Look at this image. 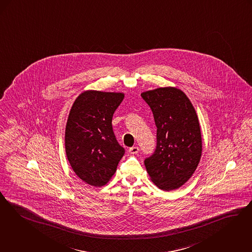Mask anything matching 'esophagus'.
Listing matches in <instances>:
<instances>
[{
  "label": "esophagus",
  "instance_id": "esophagus-1",
  "mask_svg": "<svg viewBox=\"0 0 252 252\" xmlns=\"http://www.w3.org/2000/svg\"><path fill=\"white\" fill-rule=\"evenodd\" d=\"M140 151V149H139V147H137V146H133V147H131L128 149V152H129V154H132V155H136V154H138Z\"/></svg>",
  "mask_w": 252,
  "mask_h": 252
}]
</instances>
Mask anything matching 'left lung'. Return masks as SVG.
I'll use <instances>...</instances> for the list:
<instances>
[{
  "label": "left lung",
  "mask_w": 252,
  "mask_h": 252,
  "mask_svg": "<svg viewBox=\"0 0 252 252\" xmlns=\"http://www.w3.org/2000/svg\"><path fill=\"white\" fill-rule=\"evenodd\" d=\"M157 126V148L144 160L152 181L162 190L179 189L201 159V134L196 111L186 94L175 87L141 93Z\"/></svg>",
  "instance_id": "8db88e82"
}]
</instances>
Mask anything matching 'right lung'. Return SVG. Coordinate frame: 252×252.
<instances>
[{"label": "right lung", "mask_w": 252, "mask_h": 252, "mask_svg": "<svg viewBox=\"0 0 252 252\" xmlns=\"http://www.w3.org/2000/svg\"><path fill=\"white\" fill-rule=\"evenodd\" d=\"M124 97L123 93L85 91L71 108L64 135L66 157L75 173L93 187L111 180L125 154L111 125Z\"/></svg>", "instance_id": "right-lung-1"}]
</instances>
